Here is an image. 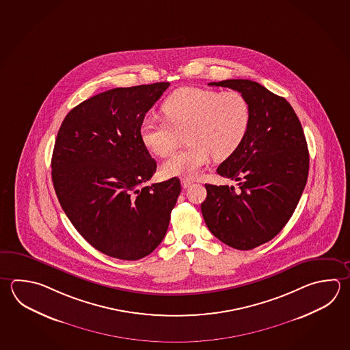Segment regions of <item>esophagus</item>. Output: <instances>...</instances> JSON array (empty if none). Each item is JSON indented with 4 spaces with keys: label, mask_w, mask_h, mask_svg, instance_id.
I'll return each mask as SVG.
<instances>
[{
    "label": "esophagus",
    "mask_w": 350,
    "mask_h": 350,
    "mask_svg": "<svg viewBox=\"0 0 350 350\" xmlns=\"http://www.w3.org/2000/svg\"><path fill=\"white\" fill-rule=\"evenodd\" d=\"M191 183H193V180H191V179H182V187H183L185 189V188H189V187L191 185Z\"/></svg>",
    "instance_id": "esophagus-1"
}]
</instances>
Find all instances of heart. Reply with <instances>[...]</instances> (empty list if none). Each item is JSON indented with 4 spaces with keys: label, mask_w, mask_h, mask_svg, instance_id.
<instances>
[{
    "label": "heart",
    "mask_w": 350,
    "mask_h": 350,
    "mask_svg": "<svg viewBox=\"0 0 350 350\" xmlns=\"http://www.w3.org/2000/svg\"><path fill=\"white\" fill-rule=\"evenodd\" d=\"M165 121L145 119L139 126L142 144L156 156L167 157L185 133V150L162 165L167 177L191 178L215 159H226L243 145L251 124L249 100L237 90L183 86L161 105Z\"/></svg>",
    "instance_id": "heart-1"
}]
</instances>
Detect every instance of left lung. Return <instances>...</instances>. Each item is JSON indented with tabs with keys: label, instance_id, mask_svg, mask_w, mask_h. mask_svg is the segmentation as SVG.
<instances>
[{
	"label": "left lung",
	"instance_id": "8db88e82",
	"mask_svg": "<svg viewBox=\"0 0 350 350\" xmlns=\"http://www.w3.org/2000/svg\"><path fill=\"white\" fill-rule=\"evenodd\" d=\"M241 92L251 106L247 136L217 168L239 182L205 185L202 214L211 234L228 246L251 250L275 238L290 220L308 177L310 154L302 125L284 98L256 81L209 83Z\"/></svg>",
	"mask_w": 350,
	"mask_h": 350
}]
</instances>
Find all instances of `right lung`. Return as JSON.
Instances as JSON below:
<instances>
[{
	"instance_id": "1",
	"label": "right lung",
	"mask_w": 350,
	"mask_h": 350,
	"mask_svg": "<svg viewBox=\"0 0 350 350\" xmlns=\"http://www.w3.org/2000/svg\"><path fill=\"white\" fill-rule=\"evenodd\" d=\"M168 86L98 94L70 110L57 135L52 180L60 205L80 235L111 258L150 255L165 238L180 193L177 177L144 185L157 165L139 126Z\"/></svg>"
}]
</instances>
